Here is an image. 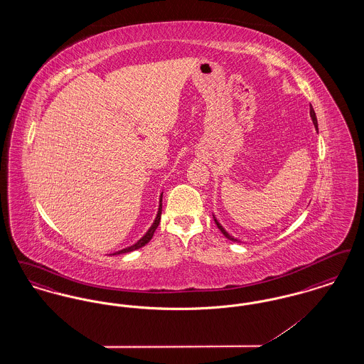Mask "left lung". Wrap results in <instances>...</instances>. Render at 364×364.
I'll return each instance as SVG.
<instances>
[{
  "mask_svg": "<svg viewBox=\"0 0 364 364\" xmlns=\"http://www.w3.org/2000/svg\"><path fill=\"white\" fill-rule=\"evenodd\" d=\"M310 116H311L312 122H314V125H315V128L318 129V122H316V116H315V112H314V109H312L311 105H310ZM214 221H215V224H217V226H218V229L223 232V235L225 236L226 239H229V240H232V242H239L237 239H235L233 236H230L228 232H226L225 229L223 228V225L217 221V218L214 217Z\"/></svg>",
  "mask_w": 364,
  "mask_h": 364,
  "instance_id": "1",
  "label": "left lung"
}]
</instances>
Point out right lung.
Returning <instances> with one entry per match:
<instances>
[{"label":"right lung","mask_w":364,"mask_h":364,"mask_svg":"<svg viewBox=\"0 0 364 364\" xmlns=\"http://www.w3.org/2000/svg\"><path fill=\"white\" fill-rule=\"evenodd\" d=\"M161 213H162V195H161V198H159V208H158V213H156V220H154V223H153V225L150 226V229L146 232V235L138 240V242H135L134 245H131V247H127V248H124V250H120V251H117V252H114L113 255H119V254H125V252H131V251H135V250H138V248H141L143 245H146L147 242L151 240V237H153V235H154V232H156V228L159 225V220H161Z\"/></svg>","instance_id":"obj_1"}]
</instances>
